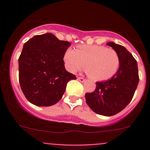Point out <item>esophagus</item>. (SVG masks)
<instances>
[{
    "label": "esophagus",
    "instance_id": "1",
    "mask_svg": "<svg viewBox=\"0 0 150 150\" xmlns=\"http://www.w3.org/2000/svg\"><path fill=\"white\" fill-rule=\"evenodd\" d=\"M78 80L80 81V82H81V83H83V82H85V81H86V79H85V78H81V77H78Z\"/></svg>",
    "mask_w": 150,
    "mask_h": 150
}]
</instances>
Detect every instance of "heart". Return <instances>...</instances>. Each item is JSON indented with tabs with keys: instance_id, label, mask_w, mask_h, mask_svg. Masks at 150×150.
Masks as SVG:
<instances>
[{
	"instance_id": "b5f03b06",
	"label": "heart",
	"mask_w": 150,
	"mask_h": 150,
	"mask_svg": "<svg viewBox=\"0 0 150 150\" xmlns=\"http://www.w3.org/2000/svg\"><path fill=\"white\" fill-rule=\"evenodd\" d=\"M69 72L75 73L86 65V72L96 81H106L112 78L120 67V57L112 48L103 46H79L76 50L68 49L64 57Z\"/></svg>"
}]
</instances>
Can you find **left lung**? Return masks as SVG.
I'll use <instances>...</instances> for the list:
<instances>
[{
	"label": "left lung",
	"instance_id": "8db88e82",
	"mask_svg": "<svg viewBox=\"0 0 150 150\" xmlns=\"http://www.w3.org/2000/svg\"><path fill=\"white\" fill-rule=\"evenodd\" d=\"M120 57V67L117 73L110 79L96 82L92 93H86V103L94 112L104 116H112L122 111L132 99L138 86L137 62L121 45L109 42Z\"/></svg>",
	"mask_w": 150,
	"mask_h": 150
}]
</instances>
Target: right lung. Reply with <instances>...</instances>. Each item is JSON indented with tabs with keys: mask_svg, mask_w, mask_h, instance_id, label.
<instances>
[{
	"mask_svg": "<svg viewBox=\"0 0 150 150\" xmlns=\"http://www.w3.org/2000/svg\"><path fill=\"white\" fill-rule=\"evenodd\" d=\"M71 43L51 33L35 35L24 44L19 58V81L27 99L38 107H49L62 97L75 75L64 67V56Z\"/></svg>",
	"mask_w": 150,
	"mask_h": 150,
	"instance_id": "1",
	"label": "right lung"
}]
</instances>
